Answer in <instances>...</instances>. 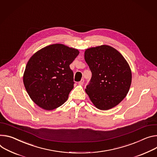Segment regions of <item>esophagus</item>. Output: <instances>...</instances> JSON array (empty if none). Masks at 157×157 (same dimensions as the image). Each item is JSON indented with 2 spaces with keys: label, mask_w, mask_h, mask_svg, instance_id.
<instances>
[{
  "label": "esophagus",
  "mask_w": 157,
  "mask_h": 157,
  "mask_svg": "<svg viewBox=\"0 0 157 157\" xmlns=\"http://www.w3.org/2000/svg\"><path fill=\"white\" fill-rule=\"evenodd\" d=\"M83 83H84V79H81V80L79 82V83H78V84H79V85H82V84H83Z\"/></svg>",
  "instance_id": "esophagus-1"
}]
</instances>
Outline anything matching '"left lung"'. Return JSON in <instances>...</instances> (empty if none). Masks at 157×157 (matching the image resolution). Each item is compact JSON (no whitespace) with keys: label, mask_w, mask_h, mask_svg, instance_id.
<instances>
[{"label":"left lung","mask_w":157,"mask_h":157,"mask_svg":"<svg viewBox=\"0 0 157 157\" xmlns=\"http://www.w3.org/2000/svg\"><path fill=\"white\" fill-rule=\"evenodd\" d=\"M84 59L92 76L85 91L94 105L108 110L126 97L132 83V71L124 57L107 45L85 51Z\"/></svg>","instance_id":"obj_1"}]
</instances>
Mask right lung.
Returning a JSON list of instances; mask_svg holds the SVG:
<instances>
[{
  "mask_svg": "<svg viewBox=\"0 0 157 157\" xmlns=\"http://www.w3.org/2000/svg\"><path fill=\"white\" fill-rule=\"evenodd\" d=\"M79 53L78 49L55 44L41 49L31 57L25 66L23 82L37 105L52 110L66 102L75 84L69 65Z\"/></svg>",
  "mask_w": 157,
  "mask_h": 157,
  "instance_id": "obj_1",
  "label": "right lung"
}]
</instances>
